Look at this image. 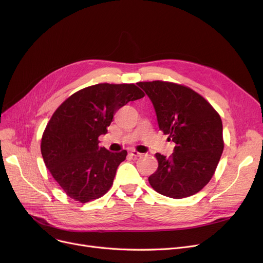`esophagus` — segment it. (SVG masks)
<instances>
[{"label": "esophagus", "mask_w": 263, "mask_h": 263, "mask_svg": "<svg viewBox=\"0 0 263 263\" xmlns=\"http://www.w3.org/2000/svg\"><path fill=\"white\" fill-rule=\"evenodd\" d=\"M130 155L134 156V157H141V156H143V154L138 152V151H130Z\"/></svg>", "instance_id": "34e87169"}]
</instances>
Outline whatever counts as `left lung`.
<instances>
[{
    "label": "left lung",
    "mask_w": 263,
    "mask_h": 263,
    "mask_svg": "<svg viewBox=\"0 0 263 263\" xmlns=\"http://www.w3.org/2000/svg\"><path fill=\"white\" fill-rule=\"evenodd\" d=\"M137 84L152 101L159 129L176 143L169 157L155 154L158 168L149 185L174 199L197 194L214 176L223 151L220 116L189 86L160 80Z\"/></svg>",
    "instance_id": "1"
}]
</instances>
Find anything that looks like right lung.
I'll list each match as a JSON object with an SVG mask.
<instances>
[{
    "label": "right lung",
    "mask_w": 263,
    "mask_h": 263,
    "mask_svg": "<svg viewBox=\"0 0 263 263\" xmlns=\"http://www.w3.org/2000/svg\"><path fill=\"white\" fill-rule=\"evenodd\" d=\"M145 94L134 83H98L73 93L54 111L44 130L45 165L65 194L86 203L110 189L126 149L109 152L98 145L116 112Z\"/></svg>",
    "instance_id": "obj_1"
}]
</instances>
